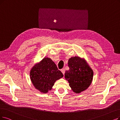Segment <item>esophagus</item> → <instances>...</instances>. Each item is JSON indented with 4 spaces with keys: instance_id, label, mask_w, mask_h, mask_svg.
Returning <instances> with one entry per match:
<instances>
[{
    "instance_id": "obj_1",
    "label": "esophagus",
    "mask_w": 120,
    "mask_h": 120,
    "mask_svg": "<svg viewBox=\"0 0 120 120\" xmlns=\"http://www.w3.org/2000/svg\"><path fill=\"white\" fill-rule=\"evenodd\" d=\"M61 72L63 73V74L64 75V73H65V69H64V68H63V69H62L61 70Z\"/></svg>"
}]
</instances>
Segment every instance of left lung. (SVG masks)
I'll use <instances>...</instances> for the list:
<instances>
[{"label":"left lung","instance_id":"obj_1","mask_svg":"<svg viewBox=\"0 0 120 120\" xmlns=\"http://www.w3.org/2000/svg\"><path fill=\"white\" fill-rule=\"evenodd\" d=\"M69 70L64 74L71 90L76 94H79L87 90L92 82L94 72L84 58L75 56L68 60Z\"/></svg>","mask_w":120,"mask_h":120}]
</instances>
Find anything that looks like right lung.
Here are the masks:
<instances>
[{"label":"right lung","instance_id":"1","mask_svg":"<svg viewBox=\"0 0 120 120\" xmlns=\"http://www.w3.org/2000/svg\"><path fill=\"white\" fill-rule=\"evenodd\" d=\"M63 76L54 62L49 57H44L35 64L30 71L33 86L42 94H46L51 90L56 81Z\"/></svg>","mask_w":120,"mask_h":120}]
</instances>
